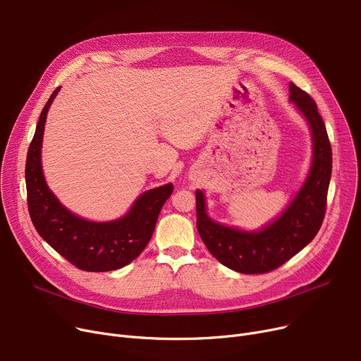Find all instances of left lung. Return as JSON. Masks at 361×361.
<instances>
[{"label":"left lung","mask_w":361,"mask_h":361,"mask_svg":"<svg viewBox=\"0 0 361 361\" xmlns=\"http://www.w3.org/2000/svg\"><path fill=\"white\" fill-rule=\"evenodd\" d=\"M290 102L310 125L314 161L306 183L277 221L258 232H244L213 222L204 196L196 191L197 231L210 254L228 269L243 274L270 273L303 250L318 233L326 210L332 151L324 120L310 95L290 82Z\"/></svg>","instance_id":"left-lung-1"}]
</instances>
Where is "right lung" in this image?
I'll list each match as a JSON object with an SVG mask.
<instances>
[{"label": "right lung", "mask_w": 361, "mask_h": 361, "mask_svg": "<svg viewBox=\"0 0 361 361\" xmlns=\"http://www.w3.org/2000/svg\"><path fill=\"white\" fill-rule=\"evenodd\" d=\"M59 90L44 104L27 152L26 187L32 222L44 241L77 269L95 273L122 269L148 245L173 184L143 193L126 216L113 222L84 221L65 209L47 188L40 162L46 114Z\"/></svg>", "instance_id": "obj_1"}]
</instances>
